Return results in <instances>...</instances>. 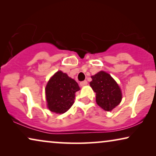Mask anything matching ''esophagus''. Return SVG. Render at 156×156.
<instances>
[{"instance_id":"34e87169","label":"esophagus","mask_w":156,"mask_h":156,"mask_svg":"<svg viewBox=\"0 0 156 156\" xmlns=\"http://www.w3.org/2000/svg\"><path fill=\"white\" fill-rule=\"evenodd\" d=\"M87 84V82L86 80L85 81H83V82H80V85L82 87H84V86H86V85Z\"/></svg>"}]
</instances>
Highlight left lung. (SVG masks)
Listing matches in <instances>:
<instances>
[{
  "instance_id": "obj_1",
  "label": "left lung",
  "mask_w": 156,
  "mask_h": 156,
  "mask_svg": "<svg viewBox=\"0 0 156 156\" xmlns=\"http://www.w3.org/2000/svg\"><path fill=\"white\" fill-rule=\"evenodd\" d=\"M90 86L96 93V101L101 108L110 112L119 105L122 93L116 81L109 74L101 71L91 76Z\"/></svg>"
}]
</instances>
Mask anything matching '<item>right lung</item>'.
I'll use <instances>...</instances> for the list:
<instances>
[{
  "mask_svg": "<svg viewBox=\"0 0 156 156\" xmlns=\"http://www.w3.org/2000/svg\"><path fill=\"white\" fill-rule=\"evenodd\" d=\"M80 89L76 82L66 73L58 71L48 81L45 87L47 106L56 114H64L71 108L75 93Z\"/></svg>",
  "mask_w": 156,
  "mask_h": 156,
  "instance_id": "right-lung-1",
  "label": "right lung"
}]
</instances>
